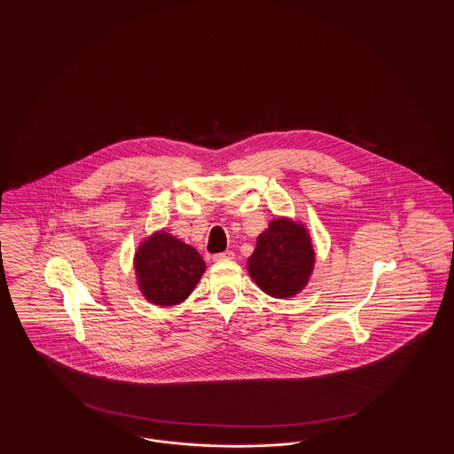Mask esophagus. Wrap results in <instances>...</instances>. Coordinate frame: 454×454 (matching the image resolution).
Masks as SVG:
<instances>
[{
  "mask_svg": "<svg viewBox=\"0 0 454 454\" xmlns=\"http://www.w3.org/2000/svg\"><path fill=\"white\" fill-rule=\"evenodd\" d=\"M215 260H231L235 259V254L233 252H230V250H226V252H221V254H216L215 257H213Z\"/></svg>",
  "mask_w": 454,
  "mask_h": 454,
  "instance_id": "1",
  "label": "esophagus"
}]
</instances>
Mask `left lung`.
<instances>
[{
    "mask_svg": "<svg viewBox=\"0 0 454 454\" xmlns=\"http://www.w3.org/2000/svg\"><path fill=\"white\" fill-rule=\"evenodd\" d=\"M315 252L301 224L274 219L257 238L248 259V272L260 289L272 298H291L306 286Z\"/></svg>",
    "mask_w": 454,
    "mask_h": 454,
    "instance_id": "obj_1",
    "label": "left lung"
}]
</instances>
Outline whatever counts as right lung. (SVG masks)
Here are the masks:
<instances>
[{
	"instance_id": "right-lung-1",
	"label": "right lung",
	"mask_w": 454,
	"mask_h": 454,
	"mask_svg": "<svg viewBox=\"0 0 454 454\" xmlns=\"http://www.w3.org/2000/svg\"><path fill=\"white\" fill-rule=\"evenodd\" d=\"M134 260L141 293L160 306L184 301L206 270L199 252L163 231L148 238Z\"/></svg>"
}]
</instances>
